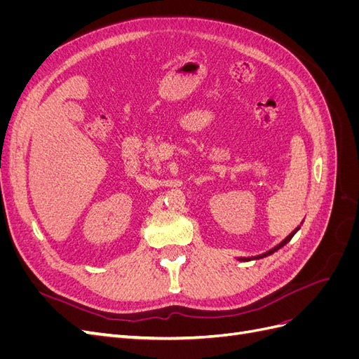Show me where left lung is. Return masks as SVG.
<instances>
[{
  "mask_svg": "<svg viewBox=\"0 0 359 359\" xmlns=\"http://www.w3.org/2000/svg\"><path fill=\"white\" fill-rule=\"evenodd\" d=\"M299 227L301 226H298L297 227V229L295 231H293L289 236H286L285 238V240L283 241H281L278 245H276L274 248H271L269 250V252H266V253H262V255H257V256H252V257H236V260H240V262H250V260H257V259H264V257H266V256H271V255H273V253H276L277 252V250H280L281 247H285L290 240H292V238H293V235H295L298 231H299Z\"/></svg>",
  "mask_w": 359,
  "mask_h": 359,
  "instance_id": "left-lung-1",
  "label": "left lung"
}]
</instances>
